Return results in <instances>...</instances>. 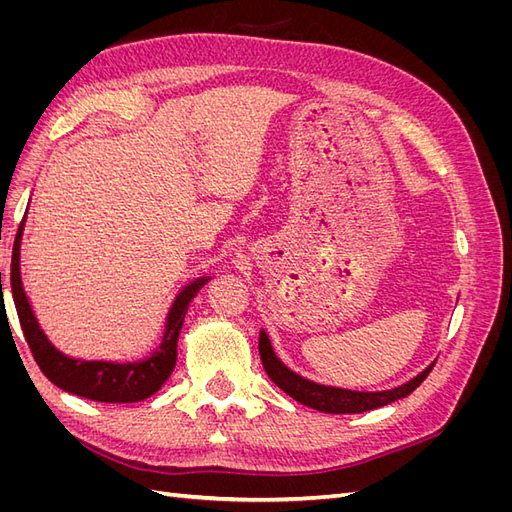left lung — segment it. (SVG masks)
Here are the masks:
<instances>
[{
  "instance_id": "1",
  "label": "left lung",
  "mask_w": 512,
  "mask_h": 512,
  "mask_svg": "<svg viewBox=\"0 0 512 512\" xmlns=\"http://www.w3.org/2000/svg\"><path fill=\"white\" fill-rule=\"evenodd\" d=\"M258 352H260V361L262 367H265L267 376L280 386V389L290 395L294 401L299 404L314 408L318 412H327V414H359L367 410H376L386 404H393V401L408 397L418 384H421L429 371L433 369L431 363L423 374H418L410 382L397 386L393 391H382V393H356V391H346V389H333V386H322L316 382H309L301 376L290 371L280 359H277L275 352L271 350V342L267 333H260L258 339Z\"/></svg>"
}]
</instances>
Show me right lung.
I'll list each match as a JSON object with an SVG mask.
<instances>
[{"label": "right lung", "mask_w": 512, "mask_h": 512, "mask_svg": "<svg viewBox=\"0 0 512 512\" xmlns=\"http://www.w3.org/2000/svg\"><path fill=\"white\" fill-rule=\"evenodd\" d=\"M21 237L23 222L17 230L12 247L10 288L27 346L32 350L34 361L42 369V374L53 384H57L59 389L85 399L104 401V404H132V401H143L153 393H158L162 389V384L168 380V376L173 374L177 361V339L183 327V318L185 312H188V305L196 297V292L205 286V277L179 292V297L175 299L173 307H170L162 344L151 354V359L126 365L102 361H76L51 346L49 339H46V335L38 327L32 307H29L19 269Z\"/></svg>", "instance_id": "add662e5"}]
</instances>
